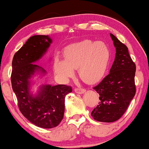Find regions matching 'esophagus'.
Listing matches in <instances>:
<instances>
[{"mask_svg": "<svg viewBox=\"0 0 149 149\" xmlns=\"http://www.w3.org/2000/svg\"><path fill=\"white\" fill-rule=\"evenodd\" d=\"M74 92L76 93H77V94H84V93L86 92V90L84 89V88H77L74 89Z\"/></svg>", "mask_w": 149, "mask_h": 149, "instance_id": "esophagus-1", "label": "esophagus"}]
</instances>
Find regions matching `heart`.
<instances>
[{"mask_svg":"<svg viewBox=\"0 0 149 149\" xmlns=\"http://www.w3.org/2000/svg\"><path fill=\"white\" fill-rule=\"evenodd\" d=\"M111 53L103 41L84 40L68 45L64 58H54V70L60 79L65 81L74 75L77 69L80 78L88 84H95L104 77L107 70Z\"/></svg>","mask_w":149,"mask_h":149,"instance_id":"b5f03b06","label":"heart"}]
</instances>
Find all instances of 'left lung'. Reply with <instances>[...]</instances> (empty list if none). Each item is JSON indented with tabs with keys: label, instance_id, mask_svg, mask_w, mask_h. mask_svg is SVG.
<instances>
[{
	"label": "left lung",
	"instance_id": "1",
	"mask_svg": "<svg viewBox=\"0 0 149 149\" xmlns=\"http://www.w3.org/2000/svg\"><path fill=\"white\" fill-rule=\"evenodd\" d=\"M111 37L116 54L110 73L93 88L100 95V102L92 111L96 121L113 122L124 115L135 95L136 66L128 53V47L113 34Z\"/></svg>",
	"mask_w": 149,
	"mask_h": 149
}]
</instances>
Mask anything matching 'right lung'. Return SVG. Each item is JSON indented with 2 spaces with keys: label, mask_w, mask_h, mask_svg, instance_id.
I'll return each mask as SVG.
<instances>
[{
  "label": "right lung",
  "mask_w": 149,
  "mask_h": 149,
  "mask_svg": "<svg viewBox=\"0 0 149 149\" xmlns=\"http://www.w3.org/2000/svg\"><path fill=\"white\" fill-rule=\"evenodd\" d=\"M52 43L48 35H34L29 38L12 60L11 81L18 100V106L23 116L36 126L52 128L63 119L65 111V97L72 91L65 85H41L33 94L34 77H42L47 74L45 69L36 65Z\"/></svg>",
  "instance_id": "right-lung-1"
}]
</instances>
